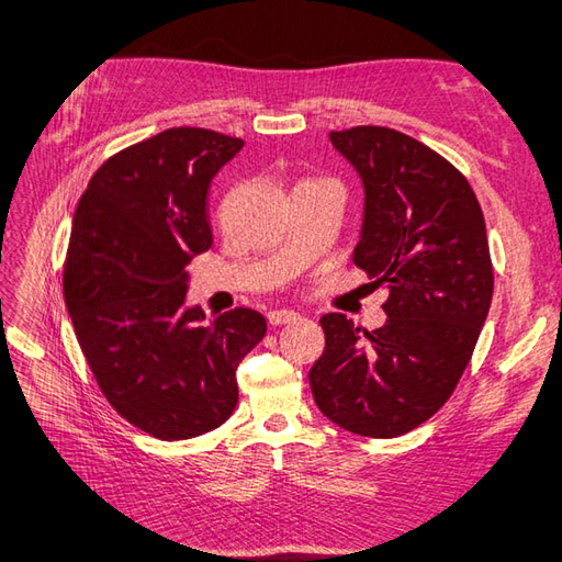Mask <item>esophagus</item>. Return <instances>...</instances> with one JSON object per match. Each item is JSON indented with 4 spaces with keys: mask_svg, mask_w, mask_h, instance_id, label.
I'll return each mask as SVG.
<instances>
[{
    "mask_svg": "<svg viewBox=\"0 0 562 562\" xmlns=\"http://www.w3.org/2000/svg\"><path fill=\"white\" fill-rule=\"evenodd\" d=\"M270 326H284V324H294V321H300V314L290 312V308H274V312L268 314Z\"/></svg>",
    "mask_w": 562,
    "mask_h": 562,
    "instance_id": "34e87169",
    "label": "esophagus"
}]
</instances>
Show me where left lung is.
<instances>
[{"instance_id": "1", "label": "left lung", "mask_w": 562, "mask_h": 562, "mask_svg": "<svg viewBox=\"0 0 562 562\" xmlns=\"http://www.w3.org/2000/svg\"><path fill=\"white\" fill-rule=\"evenodd\" d=\"M328 137L362 181L352 260L389 292V318L362 336L342 314L321 316L326 350L308 384L328 420L391 439L447 403L479 342L493 300L485 220L469 181L423 142L374 125Z\"/></svg>"}]
</instances>
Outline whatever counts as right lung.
Wrapping results in <instances>:
<instances>
[{
    "label": "right lung",
    "instance_id": "obj_1",
    "mask_svg": "<svg viewBox=\"0 0 562 562\" xmlns=\"http://www.w3.org/2000/svg\"><path fill=\"white\" fill-rule=\"evenodd\" d=\"M244 139L171 127L93 173L71 224L65 302L103 396L166 441L220 427L236 408V367L266 336L238 306L214 321L186 304L188 262L212 246V178Z\"/></svg>",
    "mask_w": 562,
    "mask_h": 562
}]
</instances>
